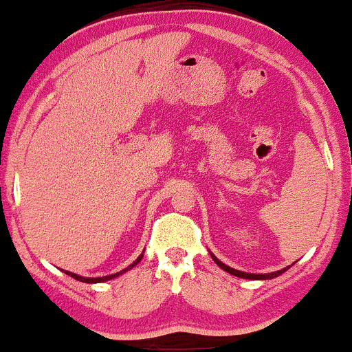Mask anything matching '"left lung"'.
Here are the masks:
<instances>
[{"label":"left lung","mask_w":352,"mask_h":352,"mask_svg":"<svg viewBox=\"0 0 352 352\" xmlns=\"http://www.w3.org/2000/svg\"><path fill=\"white\" fill-rule=\"evenodd\" d=\"M212 258H214V262H216L217 265L222 268V270H226V272H227V274H230V275H235V276H241V278H249V280H270V278H275V276L282 275L283 272H287V268H283V270L274 272V274H265V275H254V274H245V272H239V270H234V268L227 267L226 263H222L221 260H217L216 257H214V255H212Z\"/></svg>","instance_id":"left-lung-1"}]
</instances>
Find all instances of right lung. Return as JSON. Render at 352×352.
Returning a JSON list of instances; mask_svg holds the SVG:
<instances>
[{
    "label": "right lung",
    "mask_w": 352,
    "mask_h": 352,
    "mask_svg": "<svg viewBox=\"0 0 352 352\" xmlns=\"http://www.w3.org/2000/svg\"><path fill=\"white\" fill-rule=\"evenodd\" d=\"M143 258V254L140 255L138 258L135 260L133 263H131V265H128L125 270H122V272H118V274H113V275H109V276H100V278H85V276H78V275H76V274H72V272H65V274H67L69 276H72V278H76V280H78V282H84V283H100V282H107V280H111V278H115V276H118V275H122V274H125L126 270H130V268H133L136 263H140V260Z\"/></svg>",
    "instance_id": "right-lung-1"
}]
</instances>
